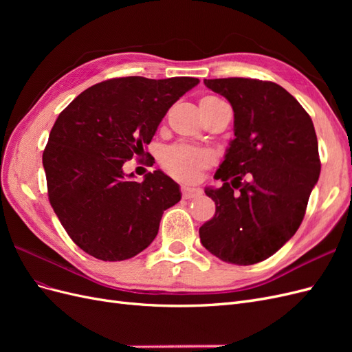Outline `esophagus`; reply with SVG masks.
<instances>
[{
	"label": "esophagus",
	"instance_id": "1",
	"mask_svg": "<svg viewBox=\"0 0 352 352\" xmlns=\"http://www.w3.org/2000/svg\"><path fill=\"white\" fill-rule=\"evenodd\" d=\"M182 194L185 199H190V198H197L202 194V189L198 186H184L182 188Z\"/></svg>",
	"mask_w": 352,
	"mask_h": 352
}]
</instances>
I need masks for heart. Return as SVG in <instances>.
<instances>
[{"label":"heart","mask_w":352,"mask_h":352,"mask_svg":"<svg viewBox=\"0 0 352 352\" xmlns=\"http://www.w3.org/2000/svg\"><path fill=\"white\" fill-rule=\"evenodd\" d=\"M202 100H219L216 97H206ZM211 162V154L201 148L185 144L168 146L162 155V164L167 172L179 179H194Z\"/></svg>","instance_id":"b5f03b06"}]
</instances>
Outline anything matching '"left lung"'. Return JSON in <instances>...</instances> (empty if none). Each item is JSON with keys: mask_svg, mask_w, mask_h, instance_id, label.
I'll list each match as a JSON object with an SVG mask.
<instances>
[{"mask_svg": "<svg viewBox=\"0 0 352 352\" xmlns=\"http://www.w3.org/2000/svg\"><path fill=\"white\" fill-rule=\"evenodd\" d=\"M204 83L230 102L235 138L214 175L223 185L206 188L216 214L199 228V239L226 263H260L280 250L304 219L322 167L314 124L274 82L228 78Z\"/></svg>", "mask_w": 352, "mask_h": 352, "instance_id": "obj_1", "label": "left lung"}]
</instances>
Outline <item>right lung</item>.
I'll return each instance as SVG.
<instances>
[{"mask_svg":"<svg viewBox=\"0 0 352 352\" xmlns=\"http://www.w3.org/2000/svg\"><path fill=\"white\" fill-rule=\"evenodd\" d=\"M198 83L185 76L110 79L60 113L42 164L51 207L80 250L122 261L154 241L164 210L180 201L179 185L162 170L135 182L123 164L145 154L168 109Z\"/></svg>","mask_w":352,"mask_h":352,"instance_id":"obj_1","label":"right lung"}]
</instances>
